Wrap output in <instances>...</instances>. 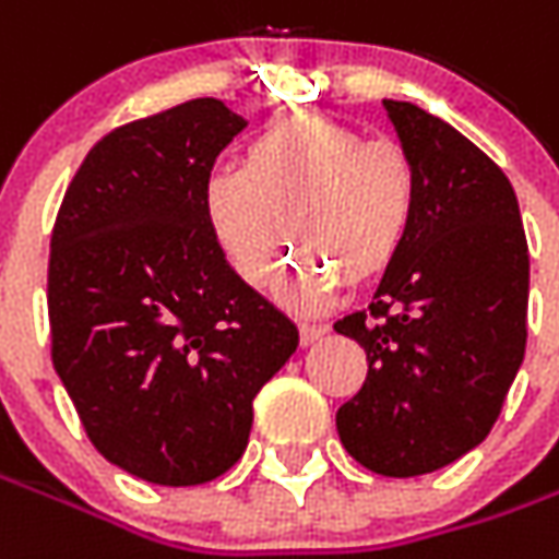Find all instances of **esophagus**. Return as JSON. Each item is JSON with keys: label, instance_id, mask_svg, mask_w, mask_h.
Masks as SVG:
<instances>
[{"label": "esophagus", "instance_id": "34e87169", "mask_svg": "<svg viewBox=\"0 0 559 559\" xmlns=\"http://www.w3.org/2000/svg\"><path fill=\"white\" fill-rule=\"evenodd\" d=\"M323 333H326V326H320V323H299V342H302V345L318 342Z\"/></svg>", "mask_w": 559, "mask_h": 559}]
</instances>
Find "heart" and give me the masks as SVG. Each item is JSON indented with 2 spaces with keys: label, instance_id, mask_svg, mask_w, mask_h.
Instances as JSON below:
<instances>
[{
  "label": "heart",
  "instance_id": "b5f03b06",
  "mask_svg": "<svg viewBox=\"0 0 559 559\" xmlns=\"http://www.w3.org/2000/svg\"><path fill=\"white\" fill-rule=\"evenodd\" d=\"M417 205L420 171L400 142L366 139L318 111L266 127L248 144L245 169L217 166L202 185L209 229L248 287H266L290 236L302 241L278 284L299 311L326 306L347 275L384 272L412 236Z\"/></svg>",
  "mask_w": 559,
  "mask_h": 559
}]
</instances>
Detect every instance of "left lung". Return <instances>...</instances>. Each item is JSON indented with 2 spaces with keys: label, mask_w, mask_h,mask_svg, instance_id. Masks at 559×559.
I'll use <instances>...</instances> for the list:
<instances>
[{
  "label": "left lung",
  "mask_w": 559,
  "mask_h": 559,
  "mask_svg": "<svg viewBox=\"0 0 559 559\" xmlns=\"http://www.w3.org/2000/svg\"><path fill=\"white\" fill-rule=\"evenodd\" d=\"M384 108L420 171V205L369 308L335 320L369 362L335 427L366 469L412 478L497 424L524 360L530 251L514 187L481 147L417 105Z\"/></svg>",
  "instance_id": "1"
}]
</instances>
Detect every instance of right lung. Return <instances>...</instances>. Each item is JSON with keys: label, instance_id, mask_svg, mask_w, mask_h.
Returning a JSON list of instances; mask_svg holds the SVG:
<instances>
[{"label": "right lung", "instance_id": "add662e5", "mask_svg": "<svg viewBox=\"0 0 559 559\" xmlns=\"http://www.w3.org/2000/svg\"><path fill=\"white\" fill-rule=\"evenodd\" d=\"M245 127L221 99L139 117L90 147L50 233V360L93 448L163 487L224 475L253 396L299 345L229 269L202 185Z\"/></svg>", "mask_w": 559, "mask_h": 559}]
</instances>
